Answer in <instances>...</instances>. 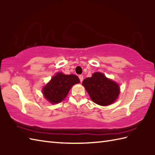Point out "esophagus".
<instances>
[{
  "mask_svg": "<svg viewBox=\"0 0 155 155\" xmlns=\"http://www.w3.org/2000/svg\"><path fill=\"white\" fill-rule=\"evenodd\" d=\"M78 78H79V79H80L81 82H83V78H84L83 75H79V76H78Z\"/></svg>",
  "mask_w": 155,
  "mask_h": 155,
  "instance_id": "1",
  "label": "esophagus"
}]
</instances>
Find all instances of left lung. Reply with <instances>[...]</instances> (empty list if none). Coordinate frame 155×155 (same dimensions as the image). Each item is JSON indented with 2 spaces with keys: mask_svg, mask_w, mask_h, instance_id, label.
<instances>
[{
  "mask_svg": "<svg viewBox=\"0 0 155 155\" xmlns=\"http://www.w3.org/2000/svg\"><path fill=\"white\" fill-rule=\"evenodd\" d=\"M83 85L94 103L101 106H108L117 99L120 93L118 84L107 78L101 72H97L91 77L83 81Z\"/></svg>",
  "mask_w": 155,
  "mask_h": 155,
  "instance_id": "obj_1",
  "label": "left lung"
}]
</instances>
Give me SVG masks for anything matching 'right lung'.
Segmentation results:
<instances>
[{"instance_id": "right-lung-1", "label": "right lung", "mask_w": 155, "mask_h": 155, "mask_svg": "<svg viewBox=\"0 0 155 155\" xmlns=\"http://www.w3.org/2000/svg\"><path fill=\"white\" fill-rule=\"evenodd\" d=\"M79 83V78L75 74L58 72L42 88V94L51 103H59L67 97L71 87Z\"/></svg>"}]
</instances>
